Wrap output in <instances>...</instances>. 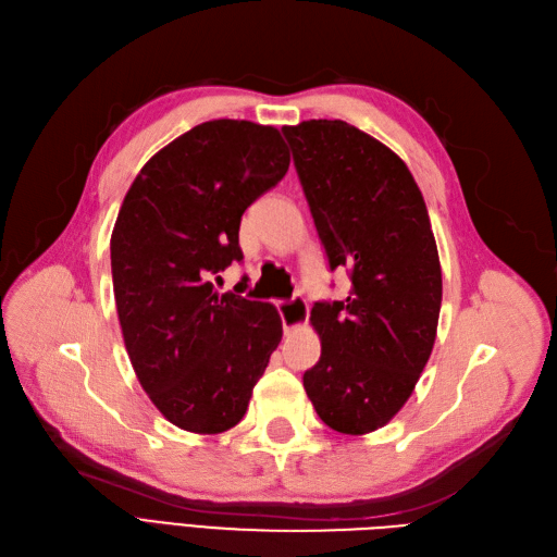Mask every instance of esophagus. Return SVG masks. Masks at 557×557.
I'll use <instances>...</instances> for the list:
<instances>
[{
  "label": "esophagus",
  "mask_w": 557,
  "mask_h": 557,
  "mask_svg": "<svg viewBox=\"0 0 557 557\" xmlns=\"http://www.w3.org/2000/svg\"><path fill=\"white\" fill-rule=\"evenodd\" d=\"M278 313L283 320V330L293 332L301 325H307L309 320V305L305 297H293L290 301H278Z\"/></svg>",
  "instance_id": "1"
}]
</instances>
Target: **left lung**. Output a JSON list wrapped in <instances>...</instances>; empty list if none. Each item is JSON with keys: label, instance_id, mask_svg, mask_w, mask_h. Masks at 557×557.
Returning <instances> with one entry per match:
<instances>
[{"label": "left lung", "instance_id": "1", "mask_svg": "<svg viewBox=\"0 0 557 557\" xmlns=\"http://www.w3.org/2000/svg\"><path fill=\"white\" fill-rule=\"evenodd\" d=\"M330 269L348 267L344 301H315L320 360L305 391L342 434L383 428L413 393L436 336L442 264L425 199L391 148L344 121L285 125Z\"/></svg>", "mask_w": 557, "mask_h": 557}]
</instances>
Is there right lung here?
<instances>
[{"mask_svg": "<svg viewBox=\"0 0 557 557\" xmlns=\"http://www.w3.org/2000/svg\"><path fill=\"white\" fill-rule=\"evenodd\" d=\"M288 166L276 127L209 121L158 150L117 211L111 274L127 356L181 430L237 425L281 342L276 307L218 293L211 276L244 260L242 215Z\"/></svg>", "mask_w": 557, "mask_h": 557, "instance_id": "1", "label": "right lung"}]
</instances>
